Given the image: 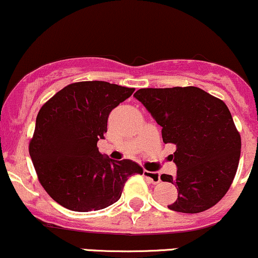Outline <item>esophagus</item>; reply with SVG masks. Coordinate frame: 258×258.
I'll use <instances>...</instances> for the list:
<instances>
[{"mask_svg":"<svg viewBox=\"0 0 258 258\" xmlns=\"http://www.w3.org/2000/svg\"><path fill=\"white\" fill-rule=\"evenodd\" d=\"M143 173H144V177H146L147 179H149L153 184H158V183H160V173L152 172V171H147V170H144Z\"/></svg>","mask_w":258,"mask_h":258,"instance_id":"obj_1","label":"esophagus"}]
</instances>
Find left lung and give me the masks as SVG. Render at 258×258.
<instances>
[{"label":"left lung","mask_w":258,"mask_h":258,"mask_svg":"<svg viewBox=\"0 0 258 258\" xmlns=\"http://www.w3.org/2000/svg\"><path fill=\"white\" fill-rule=\"evenodd\" d=\"M135 97L162 127L164 143L176 146V177H160L178 190L168 209L199 214L215 206L232 185L241 150L226 103L194 86L141 88Z\"/></svg>","instance_id":"left-lung-1"}]
</instances>
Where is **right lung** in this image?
<instances>
[{
    "instance_id": "obj_1",
    "label": "right lung",
    "mask_w": 258,
    "mask_h": 258,
    "mask_svg": "<svg viewBox=\"0 0 258 258\" xmlns=\"http://www.w3.org/2000/svg\"><path fill=\"white\" fill-rule=\"evenodd\" d=\"M133 92L105 81L74 82L41 106L29 153L41 185L59 205L105 209L120 199L130 177L143 173L136 162L104 158L97 147L110 111Z\"/></svg>"
}]
</instances>
